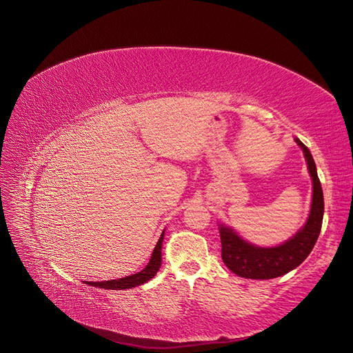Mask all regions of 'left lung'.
Here are the masks:
<instances>
[{"label":"left lung","mask_w":353,"mask_h":353,"mask_svg":"<svg viewBox=\"0 0 353 353\" xmlns=\"http://www.w3.org/2000/svg\"><path fill=\"white\" fill-rule=\"evenodd\" d=\"M296 142L303 150L307 170L313 181L312 208L307 221L305 227H301L290 240L277 247H257L254 244H250L243 240L236 231L221 224L220 237L223 261L234 274L240 277L268 280L292 272L293 268L307 259L316 244L319 234H321L325 212L322 185L321 181H319L316 163L310 150L299 139H296Z\"/></svg>","instance_id":"obj_1"}]
</instances>
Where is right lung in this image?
<instances>
[{
	"label": "right lung",
	"instance_id": "1",
	"mask_svg": "<svg viewBox=\"0 0 353 353\" xmlns=\"http://www.w3.org/2000/svg\"><path fill=\"white\" fill-rule=\"evenodd\" d=\"M163 232L161 234V237L154 248V253L152 256H150V260L149 263L146 264V267L143 268L142 272L137 273V274H132V276H126V277H122V279H117V280H108V281H88L86 284H89V286H93V288H100V289H108V290H125V289H132V288H137V286H141V284L149 281L150 279H152L161 267V263H162V259H161V254H162V241H163Z\"/></svg>",
	"mask_w": 353,
	"mask_h": 353
}]
</instances>
